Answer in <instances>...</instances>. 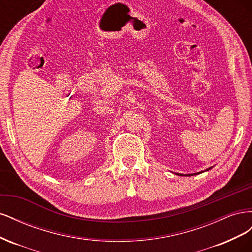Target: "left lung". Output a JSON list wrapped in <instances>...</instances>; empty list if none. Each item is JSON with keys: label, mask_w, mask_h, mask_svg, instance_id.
I'll use <instances>...</instances> for the list:
<instances>
[{"label": "left lung", "mask_w": 252, "mask_h": 252, "mask_svg": "<svg viewBox=\"0 0 252 252\" xmlns=\"http://www.w3.org/2000/svg\"><path fill=\"white\" fill-rule=\"evenodd\" d=\"M212 168V167H209V168H207L206 170H204V171H201V172H196V173H189V174H182V173H175L177 175H181V177H183V175H188V177H191V175H195V174H200V173H203V172H205V171H208V170H210Z\"/></svg>", "instance_id": "1"}]
</instances>
